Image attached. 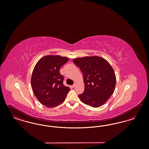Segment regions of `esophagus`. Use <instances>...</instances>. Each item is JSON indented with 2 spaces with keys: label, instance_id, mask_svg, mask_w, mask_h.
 <instances>
[{
  "label": "esophagus",
  "instance_id": "obj_1",
  "mask_svg": "<svg viewBox=\"0 0 149 149\" xmlns=\"http://www.w3.org/2000/svg\"><path fill=\"white\" fill-rule=\"evenodd\" d=\"M77 82H74V85H72V87H75L76 86H77Z\"/></svg>",
  "mask_w": 149,
  "mask_h": 149
}]
</instances>
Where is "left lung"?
<instances>
[{
	"label": "left lung",
	"mask_w": 149,
	"mask_h": 149,
	"mask_svg": "<svg viewBox=\"0 0 149 149\" xmlns=\"http://www.w3.org/2000/svg\"><path fill=\"white\" fill-rule=\"evenodd\" d=\"M73 62L83 74L85 90L79 95L81 102L93 108L105 104L113 95L116 81L110 63L97 56L77 58Z\"/></svg>",
	"instance_id": "obj_1"
}]
</instances>
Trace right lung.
I'll return each instance as SVG.
<instances>
[{
    "label": "right lung",
    "mask_w": 149,
    "mask_h": 149,
    "mask_svg": "<svg viewBox=\"0 0 149 149\" xmlns=\"http://www.w3.org/2000/svg\"><path fill=\"white\" fill-rule=\"evenodd\" d=\"M69 61L66 57L47 55L36 63L31 77L32 90L41 104L53 108L62 103L70 88L63 84L59 69Z\"/></svg>",
    "instance_id": "1"
}]
</instances>
